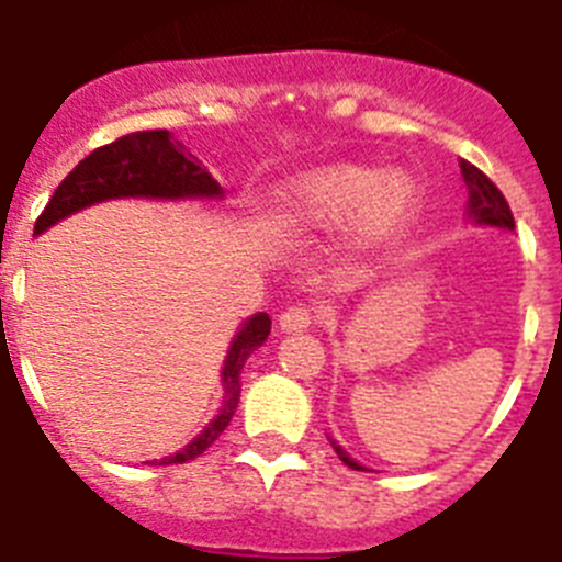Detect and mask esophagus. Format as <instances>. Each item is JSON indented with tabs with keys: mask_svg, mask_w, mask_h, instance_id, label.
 I'll return each mask as SVG.
<instances>
[{
	"mask_svg": "<svg viewBox=\"0 0 562 562\" xmlns=\"http://www.w3.org/2000/svg\"><path fill=\"white\" fill-rule=\"evenodd\" d=\"M315 310L306 304H295V306H286L284 312H281V317H278V324H281V329L284 331H306L312 324H315Z\"/></svg>",
	"mask_w": 562,
	"mask_h": 562,
	"instance_id": "34e87169",
	"label": "esophagus"
}]
</instances>
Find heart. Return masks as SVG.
Listing matches in <instances>:
<instances>
[{"label": "heart", "mask_w": 562, "mask_h": 562, "mask_svg": "<svg viewBox=\"0 0 562 562\" xmlns=\"http://www.w3.org/2000/svg\"><path fill=\"white\" fill-rule=\"evenodd\" d=\"M416 211V186L405 173L374 166H342L321 171L297 186L286 216L310 231L351 225L362 245L394 241Z\"/></svg>", "instance_id": "b5f03b06"}]
</instances>
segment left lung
<instances>
[{"label":"left lung","instance_id":"1","mask_svg":"<svg viewBox=\"0 0 562 562\" xmlns=\"http://www.w3.org/2000/svg\"><path fill=\"white\" fill-rule=\"evenodd\" d=\"M459 166H461V177H464L467 182V191H470V202H467L470 216H473L479 225H495V227H504V231H513L515 227L513 211H509V205H506L504 193L498 191V186H495V182L481 171V168H475L473 162L461 160ZM331 448H335L337 459H340L342 464H349L351 470H362L357 461H351L349 456L337 448L335 441H331Z\"/></svg>","mask_w":562,"mask_h":562}]
</instances>
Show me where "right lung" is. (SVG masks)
<instances>
[{
    "instance_id": "obj_1",
    "label": "right lung",
    "mask_w": 562,
    "mask_h": 562,
    "mask_svg": "<svg viewBox=\"0 0 562 562\" xmlns=\"http://www.w3.org/2000/svg\"><path fill=\"white\" fill-rule=\"evenodd\" d=\"M220 182L213 180L205 168H200L196 157L182 151V143L173 140L166 128L132 132L117 137V140L106 143V146L95 148L92 154H87L64 177L61 186L56 188V193L44 205L33 233L47 231L49 225H56L58 220L92 205V202L117 200V196L180 200V196H220ZM270 324V315L258 312V315H252L241 326V331L233 340L231 351H227L225 369H222V376H225L227 385V402L222 414L188 448H182L180 453L166 456L157 464H186V461L205 453L213 441L220 439L222 430L227 428V422L236 414L238 394H241V389H238V371H241L247 357L267 340Z\"/></svg>"
}]
</instances>
